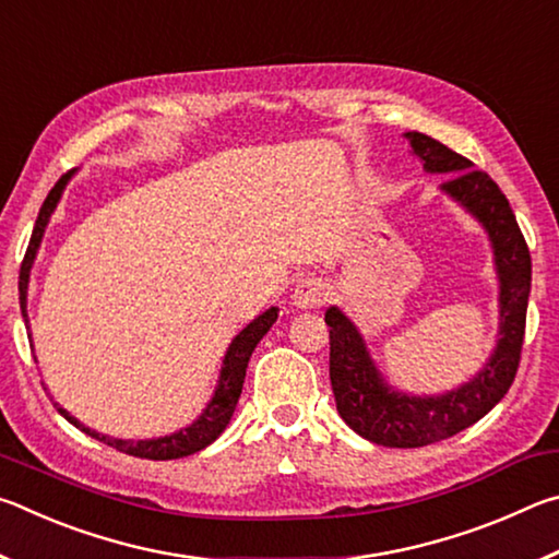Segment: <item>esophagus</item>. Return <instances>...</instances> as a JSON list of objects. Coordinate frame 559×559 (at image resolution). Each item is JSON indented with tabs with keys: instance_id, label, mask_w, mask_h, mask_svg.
<instances>
[{
	"instance_id": "1",
	"label": "esophagus",
	"mask_w": 559,
	"mask_h": 559,
	"mask_svg": "<svg viewBox=\"0 0 559 559\" xmlns=\"http://www.w3.org/2000/svg\"><path fill=\"white\" fill-rule=\"evenodd\" d=\"M328 300V283H323L320 278H308L302 281L293 290V306L300 310H310L323 306Z\"/></svg>"
}]
</instances>
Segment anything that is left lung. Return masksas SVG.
<instances>
[{"instance_id": "left-lung-1", "label": "left lung", "mask_w": 559, "mask_h": 559, "mask_svg": "<svg viewBox=\"0 0 559 559\" xmlns=\"http://www.w3.org/2000/svg\"><path fill=\"white\" fill-rule=\"evenodd\" d=\"M429 175H449L441 192L488 234L498 276V340L468 382L443 394H409L384 380L357 325L337 306L330 325V384L337 412L359 437L390 449H419L453 437L493 409L515 380L530 296V251L500 187L473 163L424 132H404Z\"/></svg>"}]
</instances>
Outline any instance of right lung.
<instances>
[{
	"label": "right lung",
	"mask_w": 559,
	"mask_h": 559,
	"mask_svg": "<svg viewBox=\"0 0 559 559\" xmlns=\"http://www.w3.org/2000/svg\"><path fill=\"white\" fill-rule=\"evenodd\" d=\"M75 175V169L66 173L59 182L53 185V189L46 197L41 210H39V219H36V226L32 231V241L29 249H26V257L22 263V271H19V306H22V316L24 323L29 325V313H26V293H29V276H32V266L36 261V253H39V246L44 239L46 226H49L51 214L56 212V206L61 202V194L66 185L71 182V177ZM278 318V308L273 306L269 308L266 313H261L259 318H253L249 325H246L239 335L231 340V345L226 347V355L222 359V370H219V380H216L214 394L212 400L206 402V406L202 409V414L197 416L192 424H187L179 431L167 433V437H157V439H116L108 437V433H98L96 429L86 427L75 419L73 414H69L63 409L59 402H53L56 409L63 416L66 421H71L75 429H81L88 437L98 439L108 447L118 449L128 456H138V459H150V461H169V459H182V456H192V453L202 451L210 447L212 441H216L222 437V431L226 429V424L231 421V414L236 409V402L241 396V386H243V377H246V367H249L251 353L257 349V345L261 343V337L269 333L271 325L276 323ZM32 335V330H29Z\"/></svg>",
	"instance_id": "obj_1"
}]
</instances>
